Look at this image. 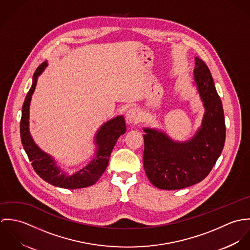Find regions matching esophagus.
<instances>
[{
	"label": "esophagus",
	"mask_w": 250,
	"mask_h": 250,
	"mask_svg": "<svg viewBox=\"0 0 250 250\" xmlns=\"http://www.w3.org/2000/svg\"><path fill=\"white\" fill-rule=\"evenodd\" d=\"M126 119L128 123H136L141 119V111L137 107L130 108L126 113Z\"/></svg>",
	"instance_id": "34e87169"
}]
</instances>
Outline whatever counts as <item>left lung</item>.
I'll return each instance as SVG.
<instances>
[{"mask_svg": "<svg viewBox=\"0 0 250 250\" xmlns=\"http://www.w3.org/2000/svg\"><path fill=\"white\" fill-rule=\"evenodd\" d=\"M193 83L205 112L201 126L186 142L172 140L165 132L143 128V166L149 181L161 189H180L201 182L210 173L225 142L221 100L205 62L195 58Z\"/></svg>", "mask_w": 250, "mask_h": 250, "instance_id": "1", "label": "left lung"}]
</instances>
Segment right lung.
I'll list each match as a JSON object with an SVG mask.
<instances>
[{"label": "right lung", "mask_w": 250, "mask_h": 250, "mask_svg": "<svg viewBox=\"0 0 250 250\" xmlns=\"http://www.w3.org/2000/svg\"><path fill=\"white\" fill-rule=\"evenodd\" d=\"M48 63L42 62L36 69L33 77V84L29 90L23 107L22 117L20 122V135L23 147L32 162V166L36 173L47 183L68 189L83 188L94 185L102 176L107 168L111 151L118 138L125 134L126 125L123 115H118L105 122L94 137L95 152L91 161L83 166L81 169L74 173L68 174L64 169H62L56 160L48 153L44 152L35 143L30 133V105L32 96L35 92L37 79L45 70Z\"/></svg>", "instance_id": "add662e5"}]
</instances>
